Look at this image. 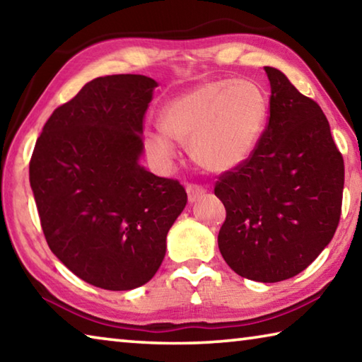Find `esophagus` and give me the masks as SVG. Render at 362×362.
<instances>
[{"instance_id":"obj_1","label":"esophagus","mask_w":362,"mask_h":362,"mask_svg":"<svg viewBox=\"0 0 362 362\" xmlns=\"http://www.w3.org/2000/svg\"><path fill=\"white\" fill-rule=\"evenodd\" d=\"M187 193H188L189 203H196V201L201 199L206 194V189L199 185H193V183H189V185H187Z\"/></svg>"}]
</instances>
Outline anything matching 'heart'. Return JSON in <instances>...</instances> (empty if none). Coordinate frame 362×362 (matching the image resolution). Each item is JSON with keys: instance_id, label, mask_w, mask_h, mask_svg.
I'll return each mask as SVG.
<instances>
[{"instance_id": "heart-1", "label": "heart", "mask_w": 362, "mask_h": 362, "mask_svg": "<svg viewBox=\"0 0 362 362\" xmlns=\"http://www.w3.org/2000/svg\"><path fill=\"white\" fill-rule=\"evenodd\" d=\"M268 102L249 79L206 81L169 100L159 112L163 132H148L145 148L159 163L177 155L174 139L189 145L193 161L207 173L225 174L252 155L263 132Z\"/></svg>"}]
</instances>
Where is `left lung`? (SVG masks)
I'll return each mask as SVG.
<instances>
[{"mask_svg":"<svg viewBox=\"0 0 362 362\" xmlns=\"http://www.w3.org/2000/svg\"><path fill=\"white\" fill-rule=\"evenodd\" d=\"M272 86L265 131L246 163L218 177L226 218L220 254L233 272L259 283L289 279L334 238L345 166L321 107L265 66Z\"/></svg>","mask_w":362,"mask_h":362,"instance_id":"left-lung-1","label":"left lung"}]
</instances>
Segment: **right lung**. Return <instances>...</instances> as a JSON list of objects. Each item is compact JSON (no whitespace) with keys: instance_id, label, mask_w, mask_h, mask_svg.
I'll use <instances>...</instances> for the list:
<instances>
[{"instance_id":"1","label":"right lung","mask_w":362,"mask_h":362,"mask_svg":"<svg viewBox=\"0 0 362 362\" xmlns=\"http://www.w3.org/2000/svg\"><path fill=\"white\" fill-rule=\"evenodd\" d=\"M156 86L144 75L93 79L54 110L30 159V185L49 247L100 289L148 283L187 204L179 182L139 164L144 116Z\"/></svg>"}]
</instances>
